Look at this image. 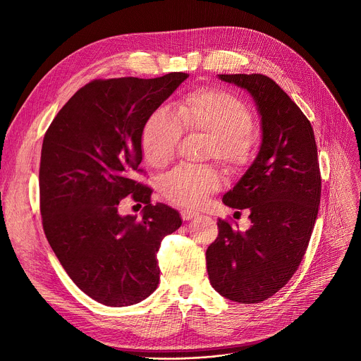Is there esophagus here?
<instances>
[{
	"instance_id": "1",
	"label": "esophagus",
	"mask_w": 361,
	"mask_h": 361,
	"mask_svg": "<svg viewBox=\"0 0 361 361\" xmlns=\"http://www.w3.org/2000/svg\"><path fill=\"white\" fill-rule=\"evenodd\" d=\"M199 216V212H196V211H192V209H184V211H181V218L184 219V221H190V219H195V218H197Z\"/></svg>"
}]
</instances>
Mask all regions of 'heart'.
I'll return each mask as SVG.
<instances>
[{"instance_id":"heart-1","label":"heart","mask_w":361,"mask_h":361,"mask_svg":"<svg viewBox=\"0 0 361 361\" xmlns=\"http://www.w3.org/2000/svg\"><path fill=\"white\" fill-rule=\"evenodd\" d=\"M211 136V155L224 162H241L253 133L249 106L219 89H197L177 102L174 112L159 106L146 120L140 145L154 168H164L174 158L181 133ZM221 176L214 168L178 166L162 180L164 196L183 206H199L218 190Z\"/></svg>"}]
</instances>
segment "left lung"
I'll list each match as a JSON object with an SVG mask.
<instances>
[{
  "instance_id": "left-lung-1",
  "label": "left lung",
  "mask_w": 361,
  "mask_h": 361,
  "mask_svg": "<svg viewBox=\"0 0 361 361\" xmlns=\"http://www.w3.org/2000/svg\"><path fill=\"white\" fill-rule=\"evenodd\" d=\"M250 93L262 143L253 164L222 202L250 211L245 233L218 219L219 234L206 250L211 286L225 298L255 305L279 291L306 253L320 203L317 146L310 121L263 74H218Z\"/></svg>"
}]
</instances>
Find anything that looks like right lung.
Returning a JSON list of instances; mask_svg holds the SVG:
<instances>
[{"label":"right lung","instance_id":"right-lung-1","mask_svg":"<svg viewBox=\"0 0 361 361\" xmlns=\"http://www.w3.org/2000/svg\"><path fill=\"white\" fill-rule=\"evenodd\" d=\"M187 78L93 80L45 133L39 168L45 235L75 286L105 306L136 305L157 290L161 241L183 222L173 207L150 203L152 188L135 173L146 120ZM130 194L145 204L140 221L119 215V202Z\"/></svg>","mask_w":361,"mask_h":361}]
</instances>
